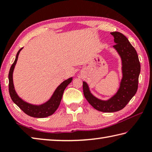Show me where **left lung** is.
Instances as JSON below:
<instances>
[{
	"instance_id": "1",
	"label": "left lung",
	"mask_w": 152,
	"mask_h": 152,
	"mask_svg": "<svg viewBox=\"0 0 152 152\" xmlns=\"http://www.w3.org/2000/svg\"><path fill=\"white\" fill-rule=\"evenodd\" d=\"M116 43L113 47L122 60L123 78L116 94L108 101L96 99L89 91L88 84L83 82V92L90 104L95 109L104 113H113L123 109L135 94L138 88L141 66L135 48L125 36L119 32L110 33Z\"/></svg>"
}]
</instances>
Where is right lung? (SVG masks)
<instances>
[{
  "label": "right lung",
  "instance_id": "add662e5",
  "mask_svg": "<svg viewBox=\"0 0 152 152\" xmlns=\"http://www.w3.org/2000/svg\"><path fill=\"white\" fill-rule=\"evenodd\" d=\"M23 48H20L17 52L15 60L13 64H12L9 70V91L10 96H11L12 101L14 102V103L16 104L25 114L28 115L29 116L36 118H44L50 116V115L53 114L56 110L58 109L59 105L60 104L64 90L72 80V78H70L64 81L56 88L55 92H53L52 96L51 97V99L44 104L41 105H33L23 101L19 97L16 92H15L13 85V80H12V73H13L15 64L17 63L20 51Z\"/></svg>",
  "mask_w": 152,
  "mask_h": 152
}]
</instances>
